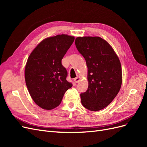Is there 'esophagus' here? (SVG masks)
Here are the masks:
<instances>
[{
    "label": "esophagus",
    "instance_id": "34e87169",
    "mask_svg": "<svg viewBox=\"0 0 147 147\" xmlns=\"http://www.w3.org/2000/svg\"><path fill=\"white\" fill-rule=\"evenodd\" d=\"M74 80V82H75V83H78V82H80V77H76V78H75Z\"/></svg>",
    "mask_w": 147,
    "mask_h": 147
}]
</instances>
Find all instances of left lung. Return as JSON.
<instances>
[{
	"mask_svg": "<svg viewBox=\"0 0 147 147\" xmlns=\"http://www.w3.org/2000/svg\"><path fill=\"white\" fill-rule=\"evenodd\" d=\"M75 45L85 59L88 88L81 102L89 110L99 111L117 96L122 83L121 65L112 47L99 37H78Z\"/></svg>",
	"mask_w": 147,
	"mask_h": 147,
	"instance_id": "8db88e82",
	"label": "left lung"
}]
</instances>
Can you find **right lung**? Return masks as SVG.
I'll return each mask as SVG.
<instances>
[{"label":"right lung","mask_w":147,"mask_h":147,"mask_svg":"<svg viewBox=\"0 0 147 147\" xmlns=\"http://www.w3.org/2000/svg\"><path fill=\"white\" fill-rule=\"evenodd\" d=\"M75 37L66 34L45 38L29 55L25 67V81L35 103L45 110L58 106L66 91L72 86L61 61Z\"/></svg>","instance_id":"1"}]
</instances>
